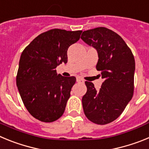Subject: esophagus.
Returning a JSON list of instances; mask_svg holds the SVG:
<instances>
[{
  "label": "esophagus",
  "mask_w": 149,
  "mask_h": 149,
  "mask_svg": "<svg viewBox=\"0 0 149 149\" xmlns=\"http://www.w3.org/2000/svg\"><path fill=\"white\" fill-rule=\"evenodd\" d=\"M77 82H78V83H84V80H83L82 78H81V77H77Z\"/></svg>",
  "instance_id": "1"
}]
</instances>
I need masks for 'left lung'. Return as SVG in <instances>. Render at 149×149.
I'll list each match as a JSON object with an SVG mask.
<instances>
[{
  "instance_id": "obj_1",
  "label": "left lung",
  "mask_w": 149,
  "mask_h": 149,
  "mask_svg": "<svg viewBox=\"0 0 149 149\" xmlns=\"http://www.w3.org/2000/svg\"><path fill=\"white\" fill-rule=\"evenodd\" d=\"M81 39L98 52L97 70L104 79L98 91L86 81L87 91L82 104L87 119L98 125L116 119L134 94L135 60L131 49L120 36L106 27L84 31Z\"/></svg>"
}]
</instances>
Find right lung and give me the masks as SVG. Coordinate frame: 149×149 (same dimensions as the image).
I'll use <instances>...</instances> for the list:
<instances>
[{"instance_id":"right-lung-1","label":"right lung","mask_w":149,"mask_h":149,"mask_svg":"<svg viewBox=\"0 0 149 149\" xmlns=\"http://www.w3.org/2000/svg\"><path fill=\"white\" fill-rule=\"evenodd\" d=\"M81 33L50 30L36 37L22 53L16 85L25 107L38 120L54 122L65 111L76 78L57 74L55 68L67 63L68 48Z\"/></svg>"}]
</instances>
